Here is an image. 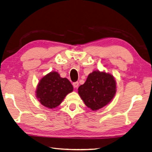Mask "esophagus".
I'll use <instances>...</instances> for the list:
<instances>
[{
    "label": "esophagus",
    "mask_w": 152,
    "mask_h": 152,
    "mask_svg": "<svg viewBox=\"0 0 152 152\" xmlns=\"http://www.w3.org/2000/svg\"><path fill=\"white\" fill-rule=\"evenodd\" d=\"M79 83H78V82H75V83H73V86H74V88H77L79 86Z\"/></svg>",
    "instance_id": "34e87169"
}]
</instances>
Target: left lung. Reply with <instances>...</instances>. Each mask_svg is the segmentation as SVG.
Listing matches in <instances>:
<instances>
[{"mask_svg":"<svg viewBox=\"0 0 152 152\" xmlns=\"http://www.w3.org/2000/svg\"><path fill=\"white\" fill-rule=\"evenodd\" d=\"M116 92L115 77L110 73L99 70L90 73L85 83L78 88L79 96L92 111H97L109 104Z\"/></svg>","mask_w":152,"mask_h":152,"instance_id":"left-lung-1","label":"left lung"}]
</instances>
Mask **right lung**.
I'll use <instances>...</instances> for the list:
<instances>
[{
  "label": "right lung",
  "mask_w": 152,
  "mask_h": 152,
  "mask_svg": "<svg viewBox=\"0 0 152 152\" xmlns=\"http://www.w3.org/2000/svg\"><path fill=\"white\" fill-rule=\"evenodd\" d=\"M73 91V86L69 80L61 77L57 72L53 71L40 79L35 96L43 106L52 110L58 107Z\"/></svg>",
  "instance_id": "add662e5"
}]
</instances>
